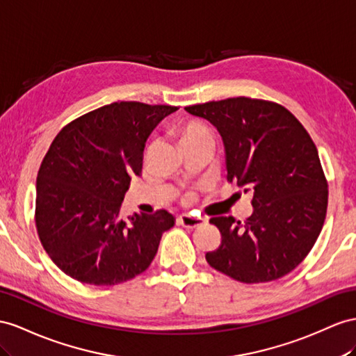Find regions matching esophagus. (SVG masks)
I'll use <instances>...</instances> for the list:
<instances>
[{"mask_svg":"<svg viewBox=\"0 0 356 356\" xmlns=\"http://www.w3.org/2000/svg\"><path fill=\"white\" fill-rule=\"evenodd\" d=\"M177 221H179L180 225H184V227H197V225L204 222V218H202V216H193V215H189V213H181L177 218Z\"/></svg>","mask_w":356,"mask_h":356,"instance_id":"esophagus-1","label":"esophagus"}]
</instances>
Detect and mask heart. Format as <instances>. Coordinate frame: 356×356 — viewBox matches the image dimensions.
I'll return each instance as SVG.
<instances>
[{
	"mask_svg": "<svg viewBox=\"0 0 356 356\" xmlns=\"http://www.w3.org/2000/svg\"><path fill=\"white\" fill-rule=\"evenodd\" d=\"M177 136L181 147L198 141L212 140L211 132H209L207 127L200 122H186L184 124H180L177 129Z\"/></svg>",
	"mask_w": 356,
	"mask_h": 356,
	"instance_id": "heart-1",
	"label": "heart"
}]
</instances>
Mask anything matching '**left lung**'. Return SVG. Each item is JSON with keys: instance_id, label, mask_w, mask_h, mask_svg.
I'll list each match as a JSON object with an SVG mask.
<instances>
[{"instance_id": "1", "label": "left lung", "mask_w": 356, "mask_h": 356, "mask_svg": "<svg viewBox=\"0 0 356 356\" xmlns=\"http://www.w3.org/2000/svg\"><path fill=\"white\" fill-rule=\"evenodd\" d=\"M185 109L216 127L227 179L252 193L245 222L211 218L221 245L207 263L247 284L284 277L313 248L326 216L327 185L313 140L289 109L266 100L230 97Z\"/></svg>"}]
</instances>
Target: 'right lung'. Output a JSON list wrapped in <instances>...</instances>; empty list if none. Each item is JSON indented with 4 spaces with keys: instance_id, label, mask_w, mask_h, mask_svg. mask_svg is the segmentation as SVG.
Masks as SVG:
<instances>
[{
    "instance_id": "obj_1",
    "label": "right lung",
    "mask_w": 356,
    "mask_h": 356,
    "mask_svg": "<svg viewBox=\"0 0 356 356\" xmlns=\"http://www.w3.org/2000/svg\"><path fill=\"white\" fill-rule=\"evenodd\" d=\"M177 106L114 102L63 127L35 184V227L54 263L76 281L115 286L140 275L175 225L168 211L120 207L131 179L141 176L145 141Z\"/></svg>"
}]
</instances>
